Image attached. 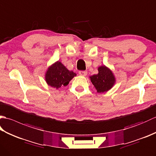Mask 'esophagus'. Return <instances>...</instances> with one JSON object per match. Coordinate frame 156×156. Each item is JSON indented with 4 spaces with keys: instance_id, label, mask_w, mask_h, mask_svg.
Wrapping results in <instances>:
<instances>
[{
    "instance_id": "obj_1",
    "label": "esophagus",
    "mask_w": 156,
    "mask_h": 156,
    "mask_svg": "<svg viewBox=\"0 0 156 156\" xmlns=\"http://www.w3.org/2000/svg\"><path fill=\"white\" fill-rule=\"evenodd\" d=\"M79 74L86 76L87 75V71H79Z\"/></svg>"
}]
</instances>
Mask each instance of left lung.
<instances>
[{
    "mask_svg": "<svg viewBox=\"0 0 156 156\" xmlns=\"http://www.w3.org/2000/svg\"><path fill=\"white\" fill-rule=\"evenodd\" d=\"M98 74L90 77L92 84L98 92H107L112 87L115 79L110 69L102 66L98 68Z\"/></svg>",
    "mask_w": 156,
    "mask_h": 156,
    "instance_id": "1",
    "label": "left lung"
}]
</instances>
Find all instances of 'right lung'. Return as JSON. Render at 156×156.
Returning a JSON list of instances; mask_svg holds the SVG:
<instances>
[{"label":"right lung","instance_id":"1","mask_svg":"<svg viewBox=\"0 0 156 156\" xmlns=\"http://www.w3.org/2000/svg\"><path fill=\"white\" fill-rule=\"evenodd\" d=\"M76 76V73L69 71L60 62H57L48 68L45 80L48 85L58 89L63 86H67Z\"/></svg>","mask_w":156,"mask_h":156}]
</instances>
